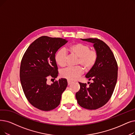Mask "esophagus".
Segmentation results:
<instances>
[{
	"label": "esophagus",
	"mask_w": 135,
	"mask_h": 135,
	"mask_svg": "<svg viewBox=\"0 0 135 135\" xmlns=\"http://www.w3.org/2000/svg\"><path fill=\"white\" fill-rule=\"evenodd\" d=\"M67 81H68V85H70V84H71L72 83V81L71 80H68Z\"/></svg>",
	"instance_id": "1"
}]
</instances>
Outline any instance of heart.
<instances>
[{"instance_id":"b5f03b06","label":"heart","mask_w":135,"mask_h":135,"mask_svg":"<svg viewBox=\"0 0 135 135\" xmlns=\"http://www.w3.org/2000/svg\"><path fill=\"white\" fill-rule=\"evenodd\" d=\"M68 51L72 55L78 57L77 64L88 71L96 63L98 54L95 50H90L89 46L81 43H76L69 46ZM55 59L60 67H63L66 64L67 53L65 50H58L55 56ZM83 69L80 66L68 67L62 70L61 75L63 78L68 80H74L77 79L83 73Z\"/></svg>"}]
</instances>
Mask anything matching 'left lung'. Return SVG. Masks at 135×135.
Instances as JSON below:
<instances>
[{"instance_id": "8db88e82", "label": "left lung", "mask_w": 135, "mask_h": 135, "mask_svg": "<svg viewBox=\"0 0 135 135\" xmlns=\"http://www.w3.org/2000/svg\"><path fill=\"white\" fill-rule=\"evenodd\" d=\"M80 39L94 44L98 58L94 66L85 75L93 82L89 87L86 83L79 82L80 89L75 97L82 108L95 110L106 104L113 94L118 79V64L113 52L103 41L92 38Z\"/></svg>"}]
</instances>
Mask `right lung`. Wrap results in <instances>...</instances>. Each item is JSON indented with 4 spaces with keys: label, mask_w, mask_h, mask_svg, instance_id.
Here are the masks:
<instances>
[{
    "label": "right lung",
    "mask_w": 135,
    "mask_h": 135,
    "mask_svg": "<svg viewBox=\"0 0 135 135\" xmlns=\"http://www.w3.org/2000/svg\"><path fill=\"white\" fill-rule=\"evenodd\" d=\"M67 42V39L41 36L28 46L22 58L20 78L23 91L29 103L41 110L57 108L68 85L65 78L47 83L49 77H57L55 56Z\"/></svg>",
    "instance_id": "add662e5"
}]
</instances>
